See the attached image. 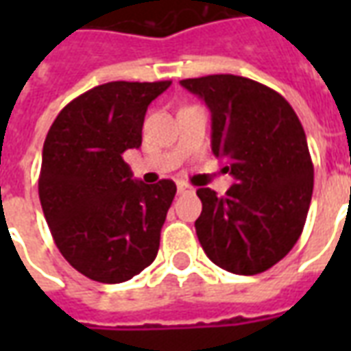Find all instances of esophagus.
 Here are the masks:
<instances>
[{
  "mask_svg": "<svg viewBox=\"0 0 351 351\" xmlns=\"http://www.w3.org/2000/svg\"><path fill=\"white\" fill-rule=\"evenodd\" d=\"M176 190H178V193H180V195H184V193H191V191H193V188H191L190 184L178 182L176 184Z\"/></svg>",
  "mask_w": 351,
  "mask_h": 351,
  "instance_id": "1",
  "label": "esophagus"
}]
</instances>
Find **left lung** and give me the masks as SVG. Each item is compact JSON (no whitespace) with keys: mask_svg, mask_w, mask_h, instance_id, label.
<instances>
[{"mask_svg":"<svg viewBox=\"0 0 351 351\" xmlns=\"http://www.w3.org/2000/svg\"><path fill=\"white\" fill-rule=\"evenodd\" d=\"M213 114V154L233 184L223 197L199 188L197 239L210 261L235 274H259L291 250L306 221L314 165L291 105L261 82L237 75L180 80Z\"/></svg>","mask_w":351,"mask_h":351,"instance_id":"1","label":"left lung"}]
</instances>
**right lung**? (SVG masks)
Segmentation results:
<instances>
[{
	"label": "right lung",
	"mask_w": 351,
	"mask_h": 351,
	"mask_svg": "<svg viewBox=\"0 0 351 351\" xmlns=\"http://www.w3.org/2000/svg\"><path fill=\"white\" fill-rule=\"evenodd\" d=\"M171 80H116L88 90L50 125L39 199L52 239L73 269L120 284L158 256L176 186L137 182L122 154L138 148L148 105Z\"/></svg>",
	"instance_id": "1"
}]
</instances>
